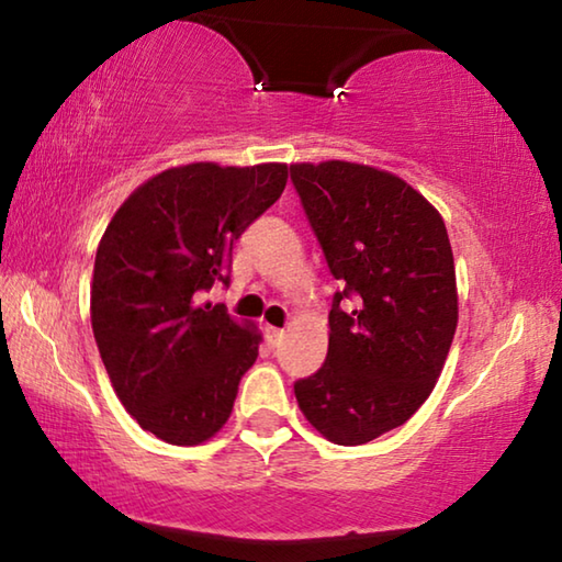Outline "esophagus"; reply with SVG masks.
I'll list each match as a JSON object with an SVG mask.
<instances>
[{"label": "esophagus", "mask_w": 562, "mask_h": 562, "mask_svg": "<svg viewBox=\"0 0 562 562\" xmlns=\"http://www.w3.org/2000/svg\"><path fill=\"white\" fill-rule=\"evenodd\" d=\"M265 335H268V341L272 347H278L280 341H282V337H284V329H278V327H268L265 329Z\"/></svg>", "instance_id": "esophagus-1"}]
</instances>
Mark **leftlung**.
Returning <instances> with one entry per match:
<instances>
[{
    "instance_id": "obj_1",
    "label": "left lung",
    "mask_w": 562,
    "mask_h": 562,
    "mask_svg": "<svg viewBox=\"0 0 562 562\" xmlns=\"http://www.w3.org/2000/svg\"><path fill=\"white\" fill-rule=\"evenodd\" d=\"M329 272V349L294 382L302 414L339 446L396 429L429 398L449 357L459 300L436 207L386 170L345 160L290 166Z\"/></svg>"
}]
</instances>
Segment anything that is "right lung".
Returning a JSON list of instances; mask_svg holds the SVG:
<instances>
[{"label": "right lung", "instance_id": "right-lung-1", "mask_svg": "<svg viewBox=\"0 0 562 562\" xmlns=\"http://www.w3.org/2000/svg\"><path fill=\"white\" fill-rule=\"evenodd\" d=\"M288 183V166L190 164L133 190L93 262L91 327L121 404L160 441L193 446L223 429L260 335L225 304L233 243Z\"/></svg>", "mask_w": 562, "mask_h": 562}]
</instances>
